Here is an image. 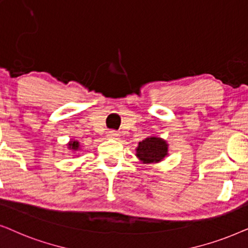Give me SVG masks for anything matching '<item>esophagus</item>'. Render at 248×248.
I'll list each match as a JSON object with an SVG mask.
<instances>
[{
    "mask_svg": "<svg viewBox=\"0 0 248 248\" xmlns=\"http://www.w3.org/2000/svg\"><path fill=\"white\" fill-rule=\"evenodd\" d=\"M107 136L108 138H111V140H115V138H118L119 134H118V131H115V130H108Z\"/></svg>",
    "mask_w": 248,
    "mask_h": 248,
    "instance_id": "esophagus-1",
    "label": "esophagus"
}]
</instances>
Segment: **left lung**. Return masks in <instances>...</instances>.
<instances>
[{
    "label": "left lung",
    "instance_id": "left-lung-1",
    "mask_svg": "<svg viewBox=\"0 0 248 248\" xmlns=\"http://www.w3.org/2000/svg\"><path fill=\"white\" fill-rule=\"evenodd\" d=\"M169 155V144L166 140L156 136L146 137L138 143L136 156L143 164L161 162Z\"/></svg>",
    "mask_w": 248,
    "mask_h": 248
}]
</instances>
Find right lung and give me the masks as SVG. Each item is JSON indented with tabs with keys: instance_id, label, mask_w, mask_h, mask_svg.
<instances>
[{
	"instance_id": "add662e5",
	"label": "right lung",
	"mask_w": 248,
	"mask_h": 248,
	"mask_svg": "<svg viewBox=\"0 0 248 248\" xmlns=\"http://www.w3.org/2000/svg\"><path fill=\"white\" fill-rule=\"evenodd\" d=\"M67 146H68L69 150L72 151V153H74V154H76V152L81 150L80 143H79L78 140H70V141H69V143L67 144Z\"/></svg>"
}]
</instances>
